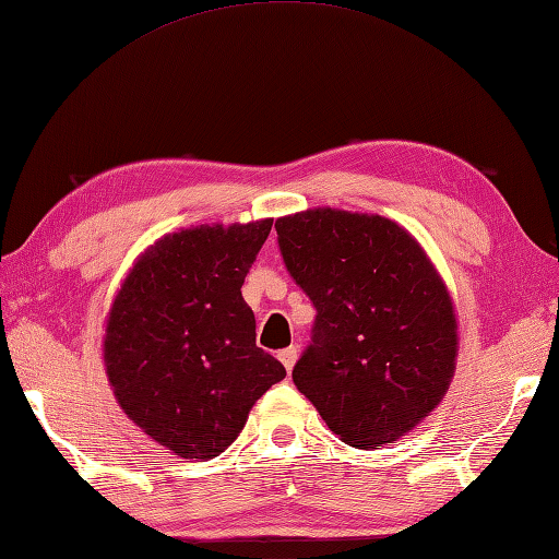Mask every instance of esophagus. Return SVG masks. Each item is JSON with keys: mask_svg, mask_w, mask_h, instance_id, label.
<instances>
[{"mask_svg": "<svg viewBox=\"0 0 559 559\" xmlns=\"http://www.w3.org/2000/svg\"><path fill=\"white\" fill-rule=\"evenodd\" d=\"M278 359H281V365L285 367V371L290 373L293 367H295V361H297V347H285V349H281Z\"/></svg>", "mask_w": 559, "mask_h": 559, "instance_id": "1", "label": "esophagus"}]
</instances>
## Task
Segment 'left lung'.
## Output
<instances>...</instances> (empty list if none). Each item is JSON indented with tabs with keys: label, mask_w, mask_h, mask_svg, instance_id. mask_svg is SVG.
Instances as JSON below:
<instances>
[{
	"label": "left lung",
	"mask_w": 559,
	"mask_h": 559,
	"mask_svg": "<svg viewBox=\"0 0 559 559\" xmlns=\"http://www.w3.org/2000/svg\"><path fill=\"white\" fill-rule=\"evenodd\" d=\"M285 269L317 309L293 381L343 443L381 448L443 395L457 319L421 245L379 214L307 210L276 221Z\"/></svg>",
	"instance_id": "1"
}]
</instances>
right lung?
Wrapping results in <instances>:
<instances>
[{"instance_id": "obj_1", "label": "right lung", "mask_w": 559, "mask_h": 559, "mask_svg": "<svg viewBox=\"0 0 559 559\" xmlns=\"http://www.w3.org/2000/svg\"><path fill=\"white\" fill-rule=\"evenodd\" d=\"M274 218L171 233L142 254L111 305L104 367L121 409L183 460H212L283 381L257 347L242 283Z\"/></svg>"}]
</instances>
